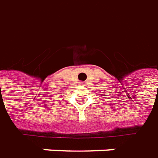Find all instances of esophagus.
Instances as JSON below:
<instances>
[{"instance_id": "34e87169", "label": "esophagus", "mask_w": 158, "mask_h": 158, "mask_svg": "<svg viewBox=\"0 0 158 158\" xmlns=\"http://www.w3.org/2000/svg\"><path fill=\"white\" fill-rule=\"evenodd\" d=\"M81 84H84V83H83V82H82V83H81Z\"/></svg>"}]
</instances>
